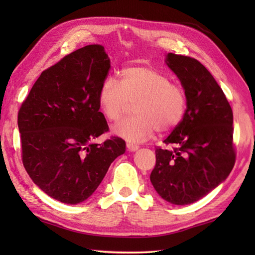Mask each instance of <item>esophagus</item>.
Instances as JSON below:
<instances>
[{
	"label": "esophagus",
	"instance_id": "obj_1",
	"mask_svg": "<svg viewBox=\"0 0 255 255\" xmlns=\"http://www.w3.org/2000/svg\"><path fill=\"white\" fill-rule=\"evenodd\" d=\"M127 149L129 151H136L139 149V145L136 143H131V142H128L127 143Z\"/></svg>",
	"mask_w": 255,
	"mask_h": 255
}]
</instances>
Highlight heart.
I'll use <instances>...</instances> for the list:
<instances>
[{"label": "heart", "instance_id": "obj_1", "mask_svg": "<svg viewBox=\"0 0 255 255\" xmlns=\"http://www.w3.org/2000/svg\"><path fill=\"white\" fill-rule=\"evenodd\" d=\"M99 106L108 122H117L131 103L134 115L113 127L128 141H144L159 132H169L183 121L186 95L181 85L153 67L131 66L122 70L119 81L106 78L99 90Z\"/></svg>", "mask_w": 255, "mask_h": 255}]
</instances>
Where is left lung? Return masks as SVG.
<instances>
[{"mask_svg":"<svg viewBox=\"0 0 255 255\" xmlns=\"http://www.w3.org/2000/svg\"><path fill=\"white\" fill-rule=\"evenodd\" d=\"M166 63L185 90L181 124L156 147L150 181L166 202L188 205L206 196L234 169V114L224 91L198 60L169 53Z\"/></svg>","mask_w":255,"mask_h":255,"instance_id":"8db88e82","label":"left lung"}]
</instances>
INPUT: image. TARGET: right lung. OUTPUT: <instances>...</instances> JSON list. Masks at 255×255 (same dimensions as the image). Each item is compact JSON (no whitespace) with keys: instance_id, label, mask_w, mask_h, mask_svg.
I'll return each instance as SVG.
<instances>
[{"instance_id":"1","label":"right lung","mask_w":255,"mask_h":255,"mask_svg":"<svg viewBox=\"0 0 255 255\" xmlns=\"http://www.w3.org/2000/svg\"><path fill=\"white\" fill-rule=\"evenodd\" d=\"M110 69L104 47L80 48L42 71L18 111L25 170L64 204L88 199L126 150L119 137L92 142L110 130L97 101Z\"/></svg>"}]
</instances>
